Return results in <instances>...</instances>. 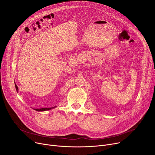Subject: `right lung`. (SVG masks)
Segmentation results:
<instances>
[{
  "label": "right lung",
  "mask_w": 155,
  "mask_h": 155,
  "mask_svg": "<svg viewBox=\"0 0 155 155\" xmlns=\"http://www.w3.org/2000/svg\"><path fill=\"white\" fill-rule=\"evenodd\" d=\"M15 88H16V91H17V92L18 91V86L16 85V84H15ZM54 107H50V108H41V109H35V110H37V111H45V110H51Z\"/></svg>",
  "instance_id": "add662e5"
}]
</instances>
